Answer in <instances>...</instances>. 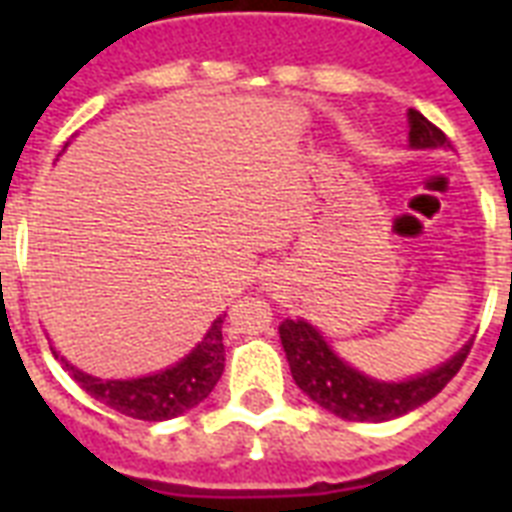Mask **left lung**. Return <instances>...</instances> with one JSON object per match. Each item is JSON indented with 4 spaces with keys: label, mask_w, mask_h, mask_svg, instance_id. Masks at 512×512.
Returning <instances> with one entry per match:
<instances>
[{
    "label": "left lung",
    "mask_w": 512,
    "mask_h": 512,
    "mask_svg": "<svg viewBox=\"0 0 512 512\" xmlns=\"http://www.w3.org/2000/svg\"><path fill=\"white\" fill-rule=\"evenodd\" d=\"M409 146L412 148H449V138L430 124L420 111L409 108ZM281 345L287 353L289 369L297 388L305 396L350 422H385L428 404L446 388V382L460 372L473 340L462 345L449 361L425 374L401 382L374 380L345 364L313 324L303 319L281 321Z\"/></svg>",
    "instance_id": "left-lung-1"
}]
</instances>
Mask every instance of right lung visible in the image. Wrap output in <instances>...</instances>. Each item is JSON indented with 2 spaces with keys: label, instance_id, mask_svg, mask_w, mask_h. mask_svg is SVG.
<instances>
[{
  "label": "right lung",
  "instance_id": "obj_1",
  "mask_svg": "<svg viewBox=\"0 0 512 512\" xmlns=\"http://www.w3.org/2000/svg\"><path fill=\"white\" fill-rule=\"evenodd\" d=\"M223 319L225 313L217 316L204 340L175 366L156 374H146V377H132V380H100V377L79 372L55 348L52 353L63 361L71 377L95 401L111 406L119 414H127L132 420L162 422L201 404L220 380L225 366Z\"/></svg>",
  "mask_w": 512,
  "mask_h": 512
}]
</instances>
